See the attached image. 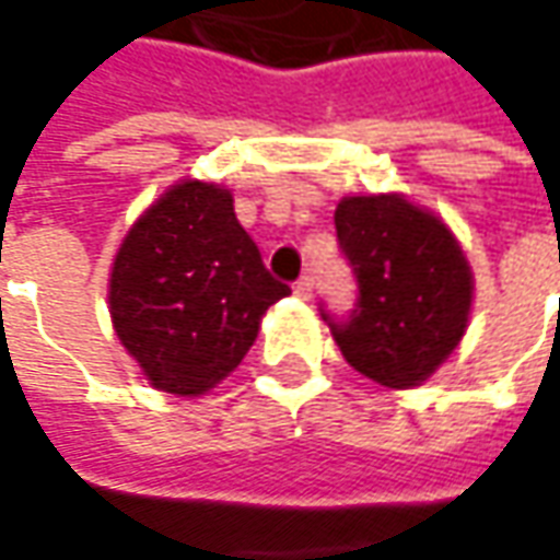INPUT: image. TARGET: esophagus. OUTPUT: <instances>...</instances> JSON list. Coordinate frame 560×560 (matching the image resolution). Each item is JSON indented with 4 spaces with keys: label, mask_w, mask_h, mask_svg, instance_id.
Here are the masks:
<instances>
[{
    "label": "esophagus",
    "mask_w": 560,
    "mask_h": 560,
    "mask_svg": "<svg viewBox=\"0 0 560 560\" xmlns=\"http://www.w3.org/2000/svg\"><path fill=\"white\" fill-rule=\"evenodd\" d=\"M295 295H299V299H312V295H314V277H312V273H302V277L295 280Z\"/></svg>",
    "instance_id": "esophagus-1"
}]
</instances>
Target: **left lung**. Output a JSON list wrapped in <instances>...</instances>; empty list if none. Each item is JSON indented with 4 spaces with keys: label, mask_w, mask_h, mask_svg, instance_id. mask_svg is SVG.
I'll return each mask as SVG.
<instances>
[{
    "label": "left lung",
    "mask_w": 560,
    "mask_h": 560,
    "mask_svg": "<svg viewBox=\"0 0 560 560\" xmlns=\"http://www.w3.org/2000/svg\"><path fill=\"white\" fill-rule=\"evenodd\" d=\"M336 240L355 273L349 314L320 305L336 346L358 374L408 389L462 342L470 268L448 226L401 196H349L336 208Z\"/></svg>",
    "instance_id": "1"
}]
</instances>
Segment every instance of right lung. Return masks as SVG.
<instances>
[{"label": "right lung", "mask_w": 560, "mask_h": 560, "mask_svg": "<svg viewBox=\"0 0 560 560\" xmlns=\"http://www.w3.org/2000/svg\"><path fill=\"white\" fill-rule=\"evenodd\" d=\"M290 295L214 184L167 189L130 226L112 268V324L155 389L202 396L258 336L261 314Z\"/></svg>", "instance_id": "add662e5"}]
</instances>
